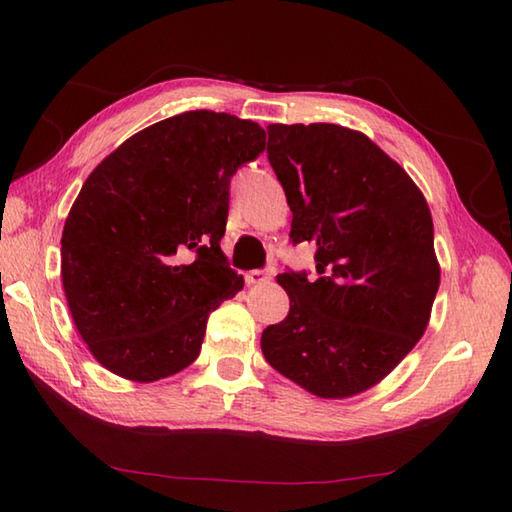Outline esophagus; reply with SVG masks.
<instances>
[{
    "label": "esophagus",
    "instance_id": "obj_1",
    "mask_svg": "<svg viewBox=\"0 0 512 512\" xmlns=\"http://www.w3.org/2000/svg\"><path fill=\"white\" fill-rule=\"evenodd\" d=\"M244 279H246L248 286L266 284V281L270 279V270H248V273L244 275Z\"/></svg>",
    "mask_w": 512,
    "mask_h": 512
}]
</instances>
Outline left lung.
Masks as SVG:
<instances>
[{
	"instance_id": "1",
	"label": "left lung",
	"mask_w": 512,
	"mask_h": 512,
	"mask_svg": "<svg viewBox=\"0 0 512 512\" xmlns=\"http://www.w3.org/2000/svg\"><path fill=\"white\" fill-rule=\"evenodd\" d=\"M268 162L292 211L290 242L317 246V279L286 270L288 317L266 361L319 398L376 385L427 330L440 286L427 200L396 160L341 125H268Z\"/></svg>"
}]
</instances>
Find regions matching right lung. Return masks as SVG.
<instances>
[{
    "mask_svg": "<svg viewBox=\"0 0 512 512\" xmlns=\"http://www.w3.org/2000/svg\"><path fill=\"white\" fill-rule=\"evenodd\" d=\"M264 149L257 123L195 110L127 138L90 173L63 226L61 279L103 367L154 383L198 358L209 314L244 286L220 248L228 187Z\"/></svg>",
    "mask_w": 512,
    "mask_h": 512,
    "instance_id": "add662e5",
    "label": "right lung"
}]
</instances>
